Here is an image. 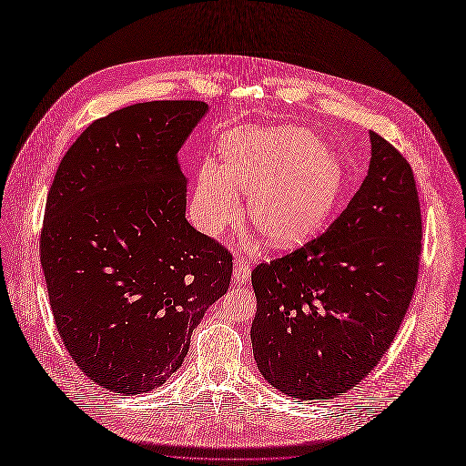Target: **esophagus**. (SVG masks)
Instances as JSON below:
<instances>
[{"label":"esophagus","instance_id":"obj_1","mask_svg":"<svg viewBox=\"0 0 466 466\" xmlns=\"http://www.w3.org/2000/svg\"><path fill=\"white\" fill-rule=\"evenodd\" d=\"M249 277H251V268H249L248 260L242 258V257H238V258L235 260V266H233V279H235L238 284H244V282L249 280Z\"/></svg>","mask_w":466,"mask_h":466}]
</instances>
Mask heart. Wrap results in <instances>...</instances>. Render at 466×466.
Returning a JSON list of instances; mask_svg holds the SVG:
<instances>
[{
    "label": "heart",
    "mask_w": 466,
    "mask_h": 466,
    "mask_svg": "<svg viewBox=\"0 0 466 466\" xmlns=\"http://www.w3.org/2000/svg\"><path fill=\"white\" fill-rule=\"evenodd\" d=\"M222 157V166L204 164L193 197L195 222L208 235L240 215L242 191L249 220L268 242H302L328 218L342 187L339 158L300 127L235 129Z\"/></svg>",
    "instance_id": "heart-1"
}]
</instances>
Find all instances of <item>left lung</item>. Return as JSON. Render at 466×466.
I'll return each instance as SVG.
<instances>
[{
  "instance_id": "left-lung-1",
  "label": "left lung",
  "mask_w": 466,
  "mask_h": 466,
  "mask_svg": "<svg viewBox=\"0 0 466 466\" xmlns=\"http://www.w3.org/2000/svg\"><path fill=\"white\" fill-rule=\"evenodd\" d=\"M368 177L324 233L251 271L255 360L300 400L359 384L388 351L410 306L422 249L408 160L370 131Z\"/></svg>"
}]
</instances>
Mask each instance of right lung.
<instances>
[{
    "label": "right lung",
    "mask_w": 466,
    "mask_h": 466,
    "mask_svg": "<svg viewBox=\"0 0 466 466\" xmlns=\"http://www.w3.org/2000/svg\"><path fill=\"white\" fill-rule=\"evenodd\" d=\"M197 100L127 106L67 149L47 195L40 260L76 366L116 393L162 386L231 280L233 255L186 220L177 153Z\"/></svg>",
    "instance_id": "1"
}]
</instances>
